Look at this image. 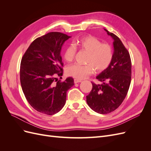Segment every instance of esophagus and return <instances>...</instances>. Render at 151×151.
<instances>
[{
  "mask_svg": "<svg viewBox=\"0 0 151 151\" xmlns=\"http://www.w3.org/2000/svg\"><path fill=\"white\" fill-rule=\"evenodd\" d=\"M82 81L80 80V79H74V83L76 84V83H81Z\"/></svg>",
  "mask_w": 151,
  "mask_h": 151,
  "instance_id": "34e87169",
  "label": "esophagus"
}]
</instances>
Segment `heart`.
Listing matches in <instances>:
<instances>
[{"instance_id":"1","label":"heart","mask_w":151,"mask_h":151,"mask_svg":"<svg viewBox=\"0 0 151 151\" xmlns=\"http://www.w3.org/2000/svg\"><path fill=\"white\" fill-rule=\"evenodd\" d=\"M76 47L88 53L86 65L76 64L67 68V74L77 79H83L92 74L94 70L101 72L108 68L113 59L114 52L111 45L102 43L101 40L93 36H83L74 42ZM76 48L73 45H68L65 50L63 58L67 62L74 59Z\"/></svg>"}]
</instances>
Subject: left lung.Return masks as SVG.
Instances as JSON below:
<instances>
[{
	"label": "left lung",
	"instance_id": "obj_1",
	"mask_svg": "<svg viewBox=\"0 0 151 151\" xmlns=\"http://www.w3.org/2000/svg\"><path fill=\"white\" fill-rule=\"evenodd\" d=\"M105 31L114 40L113 59L108 68L96 77L101 83L92 82V90L86 96L89 106L100 114L109 113L120 106L129 89L132 77L129 51L116 35Z\"/></svg>",
	"mask_w": 151,
	"mask_h": 151
}]
</instances>
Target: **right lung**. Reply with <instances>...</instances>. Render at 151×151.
Listing matches in <instances>:
<instances>
[{
    "label": "right lung",
    "mask_w": 151,
    "mask_h": 151,
    "mask_svg": "<svg viewBox=\"0 0 151 151\" xmlns=\"http://www.w3.org/2000/svg\"><path fill=\"white\" fill-rule=\"evenodd\" d=\"M70 37L60 32H50L35 39L22 57V89L27 101L38 112L52 115L60 111L67 91L74 84L72 77L64 81L56 77L63 74L61 48Z\"/></svg>",
    "instance_id": "1"
}]
</instances>
